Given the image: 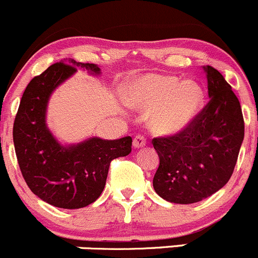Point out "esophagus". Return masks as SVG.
Here are the masks:
<instances>
[{"instance_id": "34e87169", "label": "esophagus", "mask_w": 258, "mask_h": 258, "mask_svg": "<svg viewBox=\"0 0 258 258\" xmlns=\"http://www.w3.org/2000/svg\"><path fill=\"white\" fill-rule=\"evenodd\" d=\"M146 145V137L144 135H137L135 136L134 139V147L135 148H140V147H144Z\"/></svg>"}]
</instances>
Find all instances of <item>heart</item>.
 Here are the masks:
<instances>
[{
	"instance_id": "obj_1",
	"label": "heart",
	"mask_w": 258,
	"mask_h": 258,
	"mask_svg": "<svg viewBox=\"0 0 258 258\" xmlns=\"http://www.w3.org/2000/svg\"><path fill=\"white\" fill-rule=\"evenodd\" d=\"M204 98L199 83L179 82L178 77L171 75H145L127 90L130 105L153 110L151 127L162 135L178 134L187 128L201 111Z\"/></svg>"
}]
</instances>
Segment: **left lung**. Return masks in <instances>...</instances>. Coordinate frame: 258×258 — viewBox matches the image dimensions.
I'll use <instances>...</instances> for the list:
<instances>
[{"label":"left lung","instance_id":"8db88e82","mask_svg":"<svg viewBox=\"0 0 258 258\" xmlns=\"http://www.w3.org/2000/svg\"><path fill=\"white\" fill-rule=\"evenodd\" d=\"M204 69L207 105L183 131L152 140L160 157L153 188L173 204H195L222 188L232 176L243 141L237 96L217 70Z\"/></svg>","mask_w":258,"mask_h":258}]
</instances>
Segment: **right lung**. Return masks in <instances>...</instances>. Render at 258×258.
I'll use <instances>...</instances> for the list:
<instances>
[{
    "label": "right lung",
    "instance_id": "right-lung-1",
    "mask_svg": "<svg viewBox=\"0 0 258 258\" xmlns=\"http://www.w3.org/2000/svg\"><path fill=\"white\" fill-rule=\"evenodd\" d=\"M100 74L93 63L75 59L56 62L33 77L21 98L14 122L18 166L31 191L52 206L81 209L102 194L111 161L131 152L130 136L113 141L93 139L79 145H59L46 126V107L52 91L77 71Z\"/></svg>",
    "mask_w": 258,
    "mask_h": 258
}]
</instances>
